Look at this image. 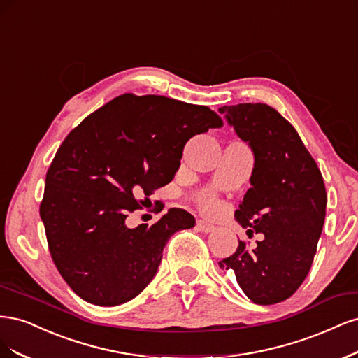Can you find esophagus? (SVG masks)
<instances>
[{
    "mask_svg": "<svg viewBox=\"0 0 358 358\" xmlns=\"http://www.w3.org/2000/svg\"><path fill=\"white\" fill-rule=\"evenodd\" d=\"M196 226H198V229L201 230V232H205V234H211V232H214V229H215L214 224L208 223L206 220H198Z\"/></svg>",
    "mask_w": 358,
    "mask_h": 358,
    "instance_id": "esophagus-1",
    "label": "esophagus"
}]
</instances>
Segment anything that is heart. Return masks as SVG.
<instances>
[{
    "mask_svg": "<svg viewBox=\"0 0 358 358\" xmlns=\"http://www.w3.org/2000/svg\"><path fill=\"white\" fill-rule=\"evenodd\" d=\"M202 206L206 211H214L217 208V203L210 198H203L202 199Z\"/></svg>",
    "mask_w": 358,
    "mask_h": 358,
    "instance_id": "1",
    "label": "heart"
}]
</instances>
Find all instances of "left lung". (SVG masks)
<instances>
[{"mask_svg": "<svg viewBox=\"0 0 358 358\" xmlns=\"http://www.w3.org/2000/svg\"><path fill=\"white\" fill-rule=\"evenodd\" d=\"M218 113L255 155L236 222L264 236L252 250L239 241L218 266L235 272L250 301L278 303L301 287L314 262L326 217L324 181L301 136L275 108L238 103Z\"/></svg>", "mask_w": 358, "mask_h": 358, "instance_id": "1", "label": "left lung"}]
</instances>
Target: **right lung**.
I'll use <instances>...</instances> for the list:
<instances>
[{
  "mask_svg": "<svg viewBox=\"0 0 358 358\" xmlns=\"http://www.w3.org/2000/svg\"><path fill=\"white\" fill-rule=\"evenodd\" d=\"M203 106L124 94L68 134L45 176L40 215L52 259L83 301L116 306L155 278L168 239L194 226L180 208L148 226H126L153 190L180 168L192 136L220 128Z\"/></svg>",
  "mask_w": 358,
  "mask_h": 358,
  "instance_id": "right-lung-1",
  "label": "right lung"
}]
</instances>
